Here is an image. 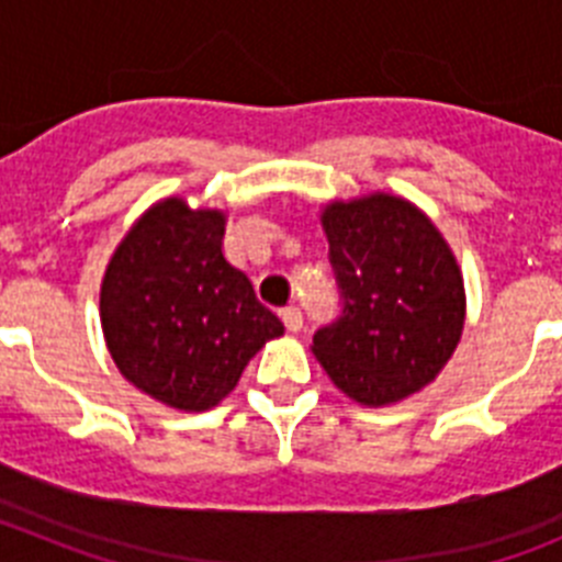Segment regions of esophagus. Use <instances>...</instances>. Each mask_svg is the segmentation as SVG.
<instances>
[{
	"instance_id": "obj_1",
	"label": "esophagus",
	"mask_w": 562,
	"mask_h": 562,
	"mask_svg": "<svg viewBox=\"0 0 562 562\" xmlns=\"http://www.w3.org/2000/svg\"><path fill=\"white\" fill-rule=\"evenodd\" d=\"M281 321H284L286 331L304 329V315H301V310H297V306H286V310H281Z\"/></svg>"
}]
</instances>
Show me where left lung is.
Instances as JSON below:
<instances>
[{"instance_id": "8db88e82", "label": "left lung", "mask_w": 562, "mask_h": 562, "mask_svg": "<svg viewBox=\"0 0 562 562\" xmlns=\"http://www.w3.org/2000/svg\"><path fill=\"white\" fill-rule=\"evenodd\" d=\"M342 310L312 337L337 389L380 408L436 380L464 329V278L434 222L408 200L369 193L324 207Z\"/></svg>"}]
</instances>
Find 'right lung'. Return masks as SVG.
Segmentation results:
<instances>
[{"instance_id": "1", "label": "right lung", "mask_w": 562, "mask_h": 562, "mask_svg": "<svg viewBox=\"0 0 562 562\" xmlns=\"http://www.w3.org/2000/svg\"><path fill=\"white\" fill-rule=\"evenodd\" d=\"M225 213L180 196L148 207L114 250L101 284L109 355L132 385L168 408L220 405L284 324L222 252Z\"/></svg>"}]
</instances>
